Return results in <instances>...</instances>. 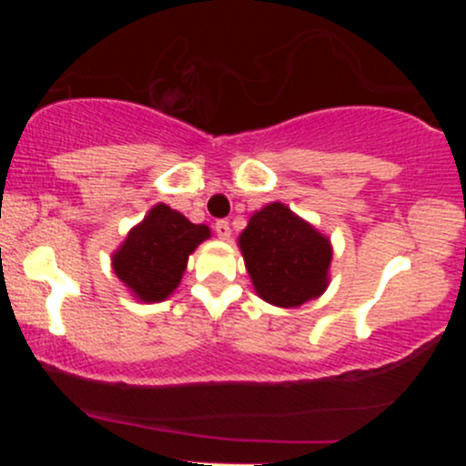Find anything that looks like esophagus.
Here are the masks:
<instances>
[{
    "label": "esophagus",
    "instance_id": "1",
    "mask_svg": "<svg viewBox=\"0 0 466 466\" xmlns=\"http://www.w3.org/2000/svg\"><path fill=\"white\" fill-rule=\"evenodd\" d=\"M215 232H217V237L221 238V240H228L229 237H232V229H229V223L228 221H217L215 223Z\"/></svg>",
    "mask_w": 466,
    "mask_h": 466
}]
</instances>
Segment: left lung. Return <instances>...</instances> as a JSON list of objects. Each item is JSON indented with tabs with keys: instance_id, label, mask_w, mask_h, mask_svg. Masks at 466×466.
<instances>
[{
	"instance_id": "left-lung-1",
	"label": "left lung",
	"mask_w": 466,
	"mask_h": 466,
	"mask_svg": "<svg viewBox=\"0 0 466 466\" xmlns=\"http://www.w3.org/2000/svg\"><path fill=\"white\" fill-rule=\"evenodd\" d=\"M254 289L276 307H300L329 285L333 258L329 238L282 203H269L249 218L238 238Z\"/></svg>"
}]
</instances>
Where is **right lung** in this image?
<instances>
[{"label":"right lung","instance_id":"right-lung-1","mask_svg":"<svg viewBox=\"0 0 466 466\" xmlns=\"http://www.w3.org/2000/svg\"><path fill=\"white\" fill-rule=\"evenodd\" d=\"M208 237L206 226L159 203L116 251L114 271L140 300L159 302L177 289L188 256Z\"/></svg>","mask_w":466,"mask_h":466}]
</instances>
